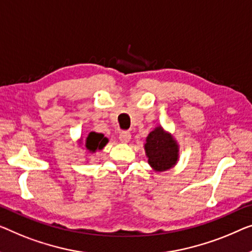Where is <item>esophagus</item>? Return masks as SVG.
I'll return each instance as SVG.
<instances>
[{
  "label": "esophagus",
  "mask_w": 252,
  "mask_h": 252,
  "mask_svg": "<svg viewBox=\"0 0 252 252\" xmlns=\"http://www.w3.org/2000/svg\"><path fill=\"white\" fill-rule=\"evenodd\" d=\"M119 138L122 142H129L131 139V133L129 132V131H122V132L120 133Z\"/></svg>",
  "instance_id": "obj_1"
}]
</instances>
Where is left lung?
Segmentation results:
<instances>
[{"label": "left lung", "instance_id": "obj_1", "mask_svg": "<svg viewBox=\"0 0 252 252\" xmlns=\"http://www.w3.org/2000/svg\"><path fill=\"white\" fill-rule=\"evenodd\" d=\"M148 163L155 171L163 172L173 167L179 158V146L170 133L157 126L148 134L145 144Z\"/></svg>", "mask_w": 252, "mask_h": 252}]
</instances>
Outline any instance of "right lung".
<instances>
[{"mask_svg": "<svg viewBox=\"0 0 252 252\" xmlns=\"http://www.w3.org/2000/svg\"><path fill=\"white\" fill-rule=\"evenodd\" d=\"M108 142V139L104 137L103 133H96L90 132L88 134L87 139H86L85 147L89 153H95L97 149H103L104 146Z\"/></svg>", "mask_w": 252, "mask_h": 252, "instance_id": "1", "label": "right lung"}]
</instances>
